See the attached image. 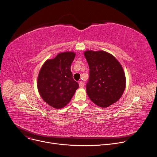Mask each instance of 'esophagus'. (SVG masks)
Instances as JSON below:
<instances>
[{
    "mask_svg": "<svg viewBox=\"0 0 157 157\" xmlns=\"http://www.w3.org/2000/svg\"><path fill=\"white\" fill-rule=\"evenodd\" d=\"M79 87H80L81 88H83L84 86V83L82 81H80V82H79Z\"/></svg>",
    "mask_w": 157,
    "mask_h": 157,
    "instance_id": "esophagus-1",
    "label": "esophagus"
}]
</instances>
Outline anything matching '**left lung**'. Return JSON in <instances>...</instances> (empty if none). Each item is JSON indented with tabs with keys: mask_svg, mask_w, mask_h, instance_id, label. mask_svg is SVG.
Instances as JSON below:
<instances>
[{
	"mask_svg": "<svg viewBox=\"0 0 157 157\" xmlns=\"http://www.w3.org/2000/svg\"><path fill=\"white\" fill-rule=\"evenodd\" d=\"M84 56L90 67L86 93L96 105L108 107L117 102L124 91L123 67L115 57L105 51H87Z\"/></svg>",
	"mask_w": 157,
	"mask_h": 157,
	"instance_id": "obj_1",
	"label": "left lung"
}]
</instances>
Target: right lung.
Segmentation results:
<instances>
[{
	"label": "right lung",
	"instance_id": "right-lung-1",
	"mask_svg": "<svg viewBox=\"0 0 157 157\" xmlns=\"http://www.w3.org/2000/svg\"><path fill=\"white\" fill-rule=\"evenodd\" d=\"M75 55L73 52L59 53L55 58L47 60L39 71V93L43 100L53 108L64 107L79 88L71 71Z\"/></svg>",
	"mask_w": 157,
	"mask_h": 157
}]
</instances>
